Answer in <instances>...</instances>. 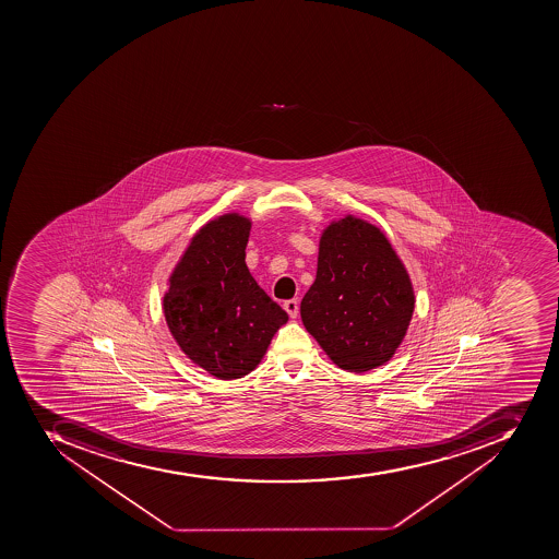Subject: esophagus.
<instances>
[{"label": "esophagus", "instance_id": "34e87169", "mask_svg": "<svg viewBox=\"0 0 559 559\" xmlns=\"http://www.w3.org/2000/svg\"><path fill=\"white\" fill-rule=\"evenodd\" d=\"M283 308H285V311L288 312V314H290V318H295L297 317V314H299V300H286V302L283 304Z\"/></svg>", "mask_w": 559, "mask_h": 559}]
</instances>
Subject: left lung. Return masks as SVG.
Listing matches in <instances>:
<instances>
[{"mask_svg": "<svg viewBox=\"0 0 559 559\" xmlns=\"http://www.w3.org/2000/svg\"><path fill=\"white\" fill-rule=\"evenodd\" d=\"M414 311L402 260L376 225L347 215L323 230L317 280L300 302L304 326L347 372L386 364Z\"/></svg>", "mask_w": 559, "mask_h": 559, "instance_id": "left-lung-1", "label": "left lung"}]
</instances>
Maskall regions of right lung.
I'll use <instances>...</instances> for the list:
<instances>
[{
	"label": "right lung",
	"instance_id": "add662e5",
	"mask_svg": "<svg viewBox=\"0 0 559 559\" xmlns=\"http://www.w3.org/2000/svg\"><path fill=\"white\" fill-rule=\"evenodd\" d=\"M251 222L227 213L199 229L169 277L164 317L181 352L218 379L250 374L288 314L245 262Z\"/></svg>",
	"mask_w": 559,
	"mask_h": 559
}]
</instances>
